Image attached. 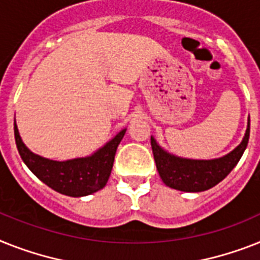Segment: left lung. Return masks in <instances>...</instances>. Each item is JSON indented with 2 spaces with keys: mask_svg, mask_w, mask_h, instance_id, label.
Listing matches in <instances>:
<instances>
[{
  "mask_svg": "<svg viewBox=\"0 0 260 260\" xmlns=\"http://www.w3.org/2000/svg\"><path fill=\"white\" fill-rule=\"evenodd\" d=\"M250 138V118L242 143L230 154L211 160H194L178 158L160 149L151 137V149L156 170L166 186L187 192H199L214 187L223 181L237 166L247 147Z\"/></svg>",
  "mask_w": 260,
  "mask_h": 260,
  "instance_id": "left-lung-1",
  "label": "left lung"
}]
</instances>
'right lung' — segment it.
<instances>
[{"label": "right lung", "mask_w": 260, "mask_h": 260, "mask_svg": "<svg viewBox=\"0 0 260 260\" xmlns=\"http://www.w3.org/2000/svg\"><path fill=\"white\" fill-rule=\"evenodd\" d=\"M126 130L118 133L110 142L87 158L57 162L36 155L23 145L14 123V138L18 153L30 171L55 191L69 197H85L105 187L110 177L114 156Z\"/></svg>", "instance_id": "1"}]
</instances>
